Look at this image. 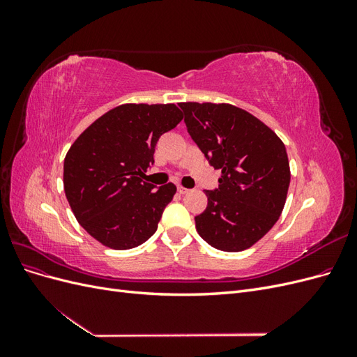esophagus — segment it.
Returning <instances> with one entry per match:
<instances>
[{"label":"esophagus","instance_id":"esophagus-1","mask_svg":"<svg viewBox=\"0 0 357 357\" xmlns=\"http://www.w3.org/2000/svg\"><path fill=\"white\" fill-rule=\"evenodd\" d=\"M177 190H178V193H181V195H185V193H188V192H189V189L183 188V186H178V188H177Z\"/></svg>","mask_w":357,"mask_h":357}]
</instances>
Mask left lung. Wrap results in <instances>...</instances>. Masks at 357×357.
<instances>
[{
  "label": "left lung",
  "instance_id": "obj_1",
  "mask_svg": "<svg viewBox=\"0 0 357 357\" xmlns=\"http://www.w3.org/2000/svg\"><path fill=\"white\" fill-rule=\"evenodd\" d=\"M188 132L214 169L219 188L205 190L197 231L211 247L241 252L273 228L290 183L286 147L274 131L231 104L180 102Z\"/></svg>",
  "mask_w": 357,
  "mask_h": 357
}]
</instances>
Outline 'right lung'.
Masks as SVG:
<instances>
[{"instance_id":"add662e5","label":"right lung","mask_w":357,"mask_h":357,"mask_svg":"<svg viewBox=\"0 0 357 357\" xmlns=\"http://www.w3.org/2000/svg\"><path fill=\"white\" fill-rule=\"evenodd\" d=\"M183 119L174 104H123L80 134L63 160V190L82 228L128 250L147 241L177 188L146 183L162 134Z\"/></svg>"}]
</instances>
